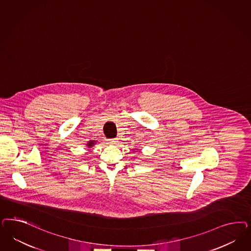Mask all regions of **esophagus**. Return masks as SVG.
<instances>
[{
  "label": "esophagus",
  "mask_w": 251,
  "mask_h": 251,
  "mask_svg": "<svg viewBox=\"0 0 251 251\" xmlns=\"http://www.w3.org/2000/svg\"><path fill=\"white\" fill-rule=\"evenodd\" d=\"M117 138H110V139H108V142L110 143V144H115L116 142H117Z\"/></svg>",
  "instance_id": "esophagus-1"
}]
</instances>
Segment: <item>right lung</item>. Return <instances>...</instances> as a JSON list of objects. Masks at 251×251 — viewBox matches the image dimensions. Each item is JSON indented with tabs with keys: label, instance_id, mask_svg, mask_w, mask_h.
Listing matches in <instances>:
<instances>
[{
	"label": "right lung",
	"instance_id": "add662e5",
	"mask_svg": "<svg viewBox=\"0 0 251 251\" xmlns=\"http://www.w3.org/2000/svg\"><path fill=\"white\" fill-rule=\"evenodd\" d=\"M92 144H93V143H92L91 141H89V144H88V146H89V148H90V147H92Z\"/></svg>",
	"mask_w": 251,
	"mask_h": 251
}]
</instances>
